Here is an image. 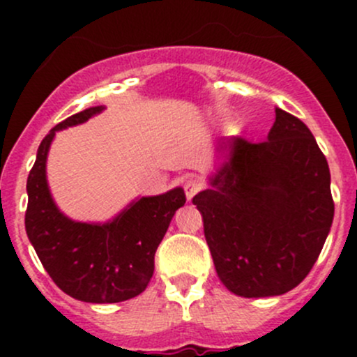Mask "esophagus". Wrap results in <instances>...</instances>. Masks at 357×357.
<instances>
[{
    "label": "esophagus",
    "instance_id": "obj_1",
    "mask_svg": "<svg viewBox=\"0 0 357 357\" xmlns=\"http://www.w3.org/2000/svg\"><path fill=\"white\" fill-rule=\"evenodd\" d=\"M202 188H204V183H202L200 179H197V178H190V179H186V181H185V193H186V199L192 200L193 197H195L197 193H199Z\"/></svg>",
    "mask_w": 357,
    "mask_h": 357
}]
</instances>
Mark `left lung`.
<instances>
[{
    "label": "left lung",
    "instance_id": "left-lung-1",
    "mask_svg": "<svg viewBox=\"0 0 357 357\" xmlns=\"http://www.w3.org/2000/svg\"><path fill=\"white\" fill-rule=\"evenodd\" d=\"M268 139H219L228 160L193 197L219 280L242 297L295 289L333 221L330 169L307 126L276 109Z\"/></svg>",
    "mask_w": 357,
    "mask_h": 357
}]
</instances>
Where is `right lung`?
Here are the masks:
<instances>
[{"label": "right lung", "instance_id": "add662e5", "mask_svg": "<svg viewBox=\"0 0 357 357\" xmlns=\"http://www.w3.org/2000/svg\"><path fill=\"white\" fill-rule=\"evenodd\" d=\"M102 110L103 107H89L70 115L45 136L27 178L25 231L60 290L82 302L112 304L146 289L158 243L186 197L183 188L142 197L105 225L72 221L59 211L46 181L50 145L56 131L82 124Z\"/></svg>", "mask_w": 357, "mask_h": 357}]
</instances>
